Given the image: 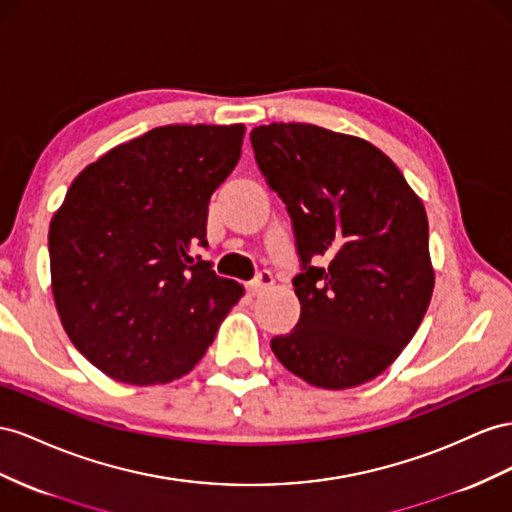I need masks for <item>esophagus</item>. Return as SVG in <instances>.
<instances>
[{
  "mask_svg": "<svg viewBox=\"0 0 512 512\" xmlns=\"http://www.w3.org/2000/svg\"><path fill=\"white\" fill-rule=\"evenodd\" d=\"M273 275L269 273V271H262V273H258V278L254 280V282H250V286H247V290H250V293L256 297V295H260V293H265L267 288H271L273 286Z\"/></svg>",
  "mask_w": 512,
  "mask_h": 512,
  "instance_id": "34e87169",
  "label": "esophagus"
}]
</instances>
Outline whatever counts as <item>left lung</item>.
I'll list each match as a JSON object with an SVG mask.
<instances>
[{
    "label": "left lung",
    "instance_id": "obj_1",
    "mask_svg": "<svg viewBox=\"0 0 512 512\" xmlns=\"http://www.w3.org/2000/svg\"><path fill=\"white\" fill-rule=\"evenodd\" d=\"M260 172L293 219L297 327L275 336L282 366L323 390L368 383L403 353L435 288L428 219L394 161L316 124L252 131Z\"/></svg>",
    "mask_w": 512,
    "mask_h": 512
}]
</instances>
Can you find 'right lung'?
Here are the masks:
<instances>
[{
  "instance_id": "1",
  "label": "right lung",
  "mask_w": 512,
  "mask_h": 512,
  "mask_svg": "<svg viewBox=\"0 0 512 512\" xmlns=\"http://www.w3.org/2000/svg\"><path fill=\"white\" fill-rule=\"evenodd\" d=\"M243 135V124L157 127L68 187L49 226L53 301L75 349L107 377L159 385L187 375L243 297L193 258Z\"/></svg>"
}]
</instances>
